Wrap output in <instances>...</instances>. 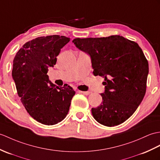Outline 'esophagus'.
<instances>
[{
    "label": "esophagus",
    "instance_id": "obj_1",
    "mask_svg": "<svg viewBox=\"0 0 160 160\" xmlns=\"http://www.w3.org/2000/svg\"><path fill=\"white\" fill-rule=\"evenodd\" d=\"M79 92H80V93H82L85 95H88L91 93L90 91H79Z\"/></svg>",
    "mask_w": 160,
    "mask_h": 160
}]
</instances>
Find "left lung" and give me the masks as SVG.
<instances>
[{"instance_id":"obj_1","label":"left lung","mask_w":160,"mask_h":160,"mask_svg":"<svg viewBox=\"0 0 160 160\" xmlns=\"http://www.w3.org/2000/svg\"><path fill=\"white\" fill-rule=\"evenodd\" d=\"M72 42L91 57L94 76L104 78L103 102L91 109L95 119L108 127L128 120L146 92L148 64L138 44L120 35L76 38Z\"/></svg>"}]
</instances>
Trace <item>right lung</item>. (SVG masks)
Returning a JSON list of instances; mask_svg holds the SVG:
<instances>
[{
  "instance_id": "right-lung-1",
  "label": "right lung",
  "mask_w": 160,
  "mask_h": 160,
  "mask_svg": "<svg viewBox=\"0 0 160 160\" xmlns=\"http://www.w3.org/2000/svg\"><path fill=\"white\" fill-rule=\"evenodd\" d=\"M69 41L57 35L39 37L26 43L13 59L12 77L21 102L34 119L44 125H55L64 119L75 95L71 87H58L47 75Z\"/></svg>"
}]
</instances>
